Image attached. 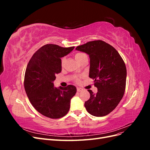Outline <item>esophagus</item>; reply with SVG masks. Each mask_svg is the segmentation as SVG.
Masks as SVG:
<instances>
[{"mask_svg":"<svg viewBox=\"0 0 150 150\" xmlns=\"http://www.w3.org/2000/svg\"><path fill=\"white\" fill-rule=\"evenodd\" d=\"M83 91V89L82 88H77V91L78 92H81V91Z\"/></svg>","mask_w":150,"mask_h":150,"instance_id":"34e87169","label":"esophagus"}]
</instances>
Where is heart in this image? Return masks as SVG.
Listing matches in <instances>:
<instances>
[{
	"label": "heart",
	"mask_w": 150,
	"mask_h": 150,
	"mask_svg": "<svg viewBox=\"0 0 150 150\" xmlns=\"http://www.w3.org/2000/svg\"><path fill=\"white\" fill-rule=\"evenodd\" d=\"M84 55H86V54L83 53V52H78V53H76L75 54L74 57L76 59V60L78 61V62H79L80 61L81 59L82 58ZM61 66H64V64H65V62H66V58L65 57H62L61 59ZM74 81H75L76 83H80V78H74Z\"/></svg>",
	"instance_id": "1"
}]
</instances>
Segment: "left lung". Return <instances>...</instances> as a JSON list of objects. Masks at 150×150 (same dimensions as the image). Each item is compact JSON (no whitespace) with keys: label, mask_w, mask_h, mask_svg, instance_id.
Instances as JSON below:
<instances>
[{"label":"left lung","mask_w":150,"mask_h":150,"mask_svg":"<svg viewBox=\"0 0 150 150\" xmlns=\"http://www.w3.org/2000/svg\"><path fill=\"white\" fill-rule=\"evenodd\" d=\"M76 49L89 54V78L98 88L96 94L88 90L90 98L84 103L86 110L97 117L110 114L125 93L126 67L123 59L114 47L101 40L89 41Z\"/></svg>","instance_id":"1"}]
</instances>
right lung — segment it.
<instances>
[{"label":"right lung","mask_w":150,"mask_h":150,"mask_svg":"<svg viewBox=\"0 0 150 150\" xmlns=\"http://www.w3.org/2000/svg\"><path fill=\"white\" fill-rule=\"evenodd\" d=\"M74 48L46 44L33 54L27 66L24 82L27 96L35 110L49 118L64 116L69 110L71 99L77 91L72 85L55 88L53 84L56 74L62 70L61 58Z\"/></svg>","instance_id":"add662e5"}]
</instances>
